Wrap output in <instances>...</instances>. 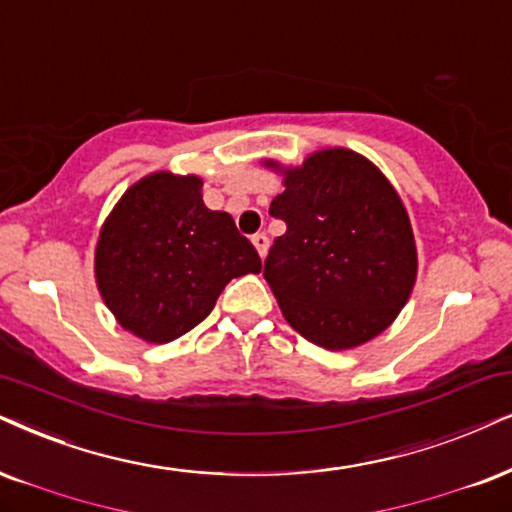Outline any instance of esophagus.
Returning a JSON list of instances; mask_svg holds the SVG:
<instances>
[{
	"label": "esophagus",
	"mask_w": 512,
	"mask_h": 512,
	"mask_svg": "<svg viewBox=\"0 0 512 512\" xmlns=\"http://www.w3.org/2000/svg\"><path fill=\"white\" fill-rule=\"evenodd\" d=\"M252 245H255L257 255L264 257V255H267V248H269V238L264 234H255V236H252Z\"/></svg>",
	"instance_id": "esophagus-1"
}]
</instances>
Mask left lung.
<instances>
[{"mask_svg": "<svg viewBox=\"0 0 512 512\" xmlns=\"http://www.w3.org/2000/svg\"><path fill=\"white\" fill-rule=\"evenodd\" d=\"M283 174L271 217L286 234L271 245L264 278L290 326L323 349H352L397 319L416 286L411 219L390 179L349 148H323Z\"/></svg>", "mask_w": 512, "mask_h": 512, "instance_id": "obj_1", "label": "left lung"}]
</instances>
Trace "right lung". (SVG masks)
Returning a JSON list of instances; mask_svg holds the SVG:
<instances>
[{
  "label": "right lung",
  "instance_id": "obj_1",
  "mask_svg": "<svg viewBox=\"0 0 512 512\" xmlns=\"http://www.w3.org/2000/svg\"><path fill=\"white\" fill-rule=\"evenodd\" d=\"M262 262L226 212L205 208L198 174L151 172L106 217L94 250L96 288L125 331L163 345L189 333L231 278Z\"/></svg>",
  "mask_w": 512,
  "mask_h": 512
}]
</instances>
